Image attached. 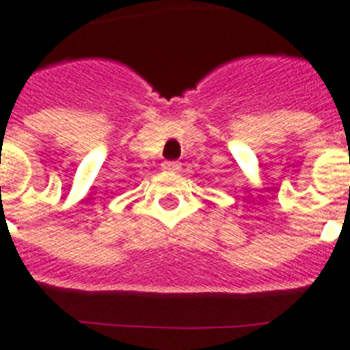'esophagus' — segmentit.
<instances>
[{
  "mask_svg": "<svg viewBox=\"0 0 350 350\" xmlns=\"http://www.w3.org/2000/svg\"><path fill=\"white\" fill-rule=\"evenodd\" d=\"M162 170L167 173H175L180 170V162L177 161H164L162 162Z\"/></svg>",
  "mask_w": 350,
  "mask_h": 350,
  "instance_id": "1",
  "label": "esophagus"
}]
</instances>
